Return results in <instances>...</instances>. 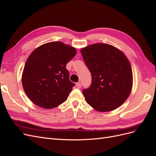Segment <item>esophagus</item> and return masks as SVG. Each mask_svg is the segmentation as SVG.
<instances>
[{
    "mask_svg": "<svg viewBox=\"0 0 156 156\" xmlns=\"http://www.w3.org/2000/svg\"><path fill=\"white\" fill-rule=\"evenodd\" d=\"M75 85H76L77 88H81V83H77L76 84H75Z\"/></svg>",
    "mask_w": 156,
    "mask_h": 156,
    "instance_id": "1",
    "label": "esophagus"
}]
</instances>
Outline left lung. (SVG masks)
<instances>
[{
    "label": "left lung",
    "instance_id": "1",
    "mask_svg": "<svg viewBox=\"0 0 156 156\" xmlns=\"http://www.w3.org/2000/svg\"><path fill=\"white\" fill-rule=\"evenodd\" d=\"M92 75V84L83 94L94 109L108 112L116 109L129 96L133 73L125 54L115 46L98 43L81 50Z\"/></svg>",
    "mask_w": 156,
    "mask_h": 156
}]
</instances>
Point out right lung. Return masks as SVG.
<instances>
[{
    "label": "right lung",
    "mask_w": 156,
    "mask_h": 156,
    "mask_svg": "<svg viewBox=\"0 0 156 156\" xmlns=\"http://www.w3.org/2000/svg\"><path fill=\"white\" fill-rule=\"evenodd\" d=\"M76 53L75 48L61 41L44 44L32 52L21 80L25 92L34 104L49 109L67 100L75 84L69 81L66 66Z\"/></svg>",
    "instance_id": "obj_1"
}]
</instances>
